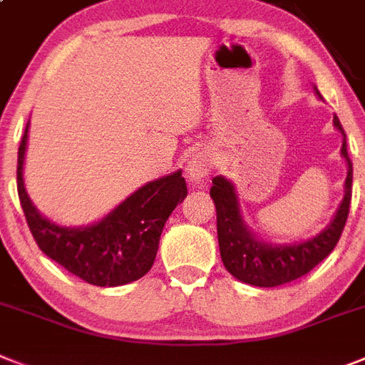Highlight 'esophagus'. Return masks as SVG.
I'll return each mask as SVG.
<instances>
[{
  "mask_svg": "<svg viewBox=\"0 0 365 365\" xmlns=\"http://www.w3.org/2000/svg\"><path fill=\"white\" fill-rule=\"evenodd\" d=\"M215 165V159L213 155L207 152V150H198L197 154L192 155L191 161L187 163V178L192 185H198L202 187L204 182L207 180V176L211 174V168Z\"/></svg>",
  "mask_w": 365,
  "mask_h": 365,
  "instance_id": "esophagus-1",
  "label": "esophagus"
}]
</instances>
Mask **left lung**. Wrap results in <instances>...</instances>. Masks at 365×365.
<instances>
[{"instance_id":"1","label":"left lung","mask_w":365,"mask_h":365,"mask_svg":"<svg viewBox=\"0 0 365 365\" xmlns=\"http://www.w3.org/2000/svg\"><path fill=\"white\" fill-rule=\"evenodd\" d=\"M315 94L319 96L317 88H315ZM334 128L344 137L341 158L347 163L345 195L330 225H327L323 232L310 240L301 241V243L274 245L256 237L241 215L234 183L225 176L213 178V187L210 189V195L215 202L217 210V237H219L220 258L232 277L250 286H282V284L304 277L306 272H310L317 263L323 262L332 252L345 228L349 206H351V192H353L351 189L353 187V163L349 159L345 131L339 124L338 116H334Z\"/></svg>"}]
</instances>
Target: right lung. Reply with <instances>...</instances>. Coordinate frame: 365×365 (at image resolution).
Returning a JSON list of instances; mask_svg holds the SVG:
<instances>
[{
    "instance_id": "obj_1",
    "label": "right lung",
    "mask_w": 365,
    "mask_h": 365,
    "mask_svg": "<svg viewBox=\"0 0 365 365\" xmlns=\"http://www.w3.org/2000/svg\"><path fill=\"white\" fill-rule=\"evenodd\" d=\"M27 133L29 122L18 148V197L38 249L93 286H124L145 277L154 265L165 222L187 197L182 170L139 187L94 225L59 226L38 213L26 191Z\"/></svg>"
}]
</instances>
